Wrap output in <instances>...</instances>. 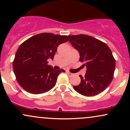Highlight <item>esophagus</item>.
<instances>
[{
	"label": "esophagus",
	"instance_id": "1",
	"mask_svg": "<svg viewBox=\"0 0 130 130\" xmlns=\"http://www.w3.org/2000/svg\"><path fill=\"white\" fill-rule=\"evenodd\" d=\"M67 73L69 76H73V73H71L69 72V71H67Z\"/></svg>",
	"mask_w": 130,
	"mask_h": 130
}]
</instances>
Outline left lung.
I'll list each match as a JSON object with an SVG mask.
<instances>
[{
    "mask_svg": "<svg viewBox=\"0 0 130 130\" xmlns=\"http://www.w3.org/2000/svg\"><path fill=\"white\" fill-rule=\"evenodd\" d=\"M70 42L79 53V60L87 68L85 76L79 75L80 83L74 89L84 96L100 93L111 84L114 76L116 61L106 43L89 36L68 35Z\"/></svg>",
    "mask_w": 130,
    "mask_h": 130,
    "instance_id": "left-lung-1",
    "label": "left lung"
}]
</instances>
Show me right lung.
I'll return each mask as SVG.
<instances>
[{
	"label": "right lung",
	"mask_w": 130,
	"mask_h": 130,
	"mask_svg": "<svg viewBox=\"0 0 130 130\" xmlns=\"http://www.w3.org/2000/svg\"><path fill=\"white\" fill-rule=\"evenodd\" d=\"M68 40L67 35L42 33L21 44L13 66L16 80L24 90L32 94H40L54 87L58 75L65 71L53 69L47 65V59L53 60L58 46Z\"/></svg>",
	"instance_id": "obj_1"
}]
</instances>
